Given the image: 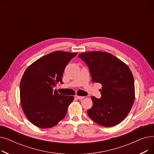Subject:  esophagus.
<instances>
[{
	"label": "esophagus",
	"instance_id": "obj_1",
	"mask_svg": "<svg viewBox=\"0 0 154 154\" xmlns=\"http://www.w3.org/2000/svg\"><path fill=\"white\" fill-rule=\"evenodd\" d=\"M85 97L83 96H79V95H75V98H77V99H82Z\"/></svg>",
	"mask_w": 154,
	"mask_h": 154
}]
</instances>
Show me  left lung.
<instances>
[{
	"label": "left lung",
	"mask_w": 154,
	"mask_h": 154,
	"mask_svg": "<svg viewBox=\"0 0 154 154\" xmlns=\"http://www.w3.org/2000/svg\"><path fill=\"white\" fill-rule=\"evenodd\" d=\"M79 57L89 68L93 83L102 85V97H91L92 107L87 114L97 124L112 127L127 116L135 99V85L132 73L116 56L101 51L86 52Z\"/></svg>",
	"instance_id": "obj_1"
}]
</instances>
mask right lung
Instances as JSON below:
<instances>
[{"label":"right lung","mask_w":154,"mask_h":154,"mask_svg":"<svg viewBox=\"0 0 154 154\" xmlns=\"http://www.w3.org/2000/svg\"><path fill=\"white\" fill-rule=\"evenodd\" d=\"M77 54L55 51L40 57L26 69L20 84V100L24 114L34 125L51 128L66 116L74 96L54 92L62 84L63 73L69 61Z\"/></svg>","instance_id":"add662e5"}]
</instances>
